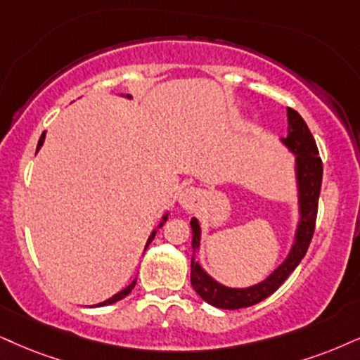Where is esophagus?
I'll list each match as a JSON object with an SVG mask.
<instances>
[{"instance_id": "esophagus-1", "label": "esophagus", "mask_w": 360, "mask_h": 360, "mask_svg": "<svg viewBox=\"0 0 360 360\" xmlns=\"http://www.w3.org/2000/svg\"><path fill=\"white\" fill-rule=\"evenodd\" d=\"M200 200H202V192L197 188H185L179 197V203L184 208H187V210H193L195 207H198Z\"/></svg>"}]
</instances>
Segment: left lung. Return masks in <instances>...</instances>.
Returning <instances> with one entry per match:
<instances>
[{
    "label": "left lung",
    "instance_id": "8db88e82",
    "mask_svg": "<svg viewBox=\"0 0 360 360\" xmlns=\"http://www.w3.org/2000/svg\"><path fill=\"white\" fill-rule=\"evenodd\" d=\"M287 136L281 139L283 145L295 155V180H297V198H299V224L295 229L294 243L285 260L269 275L265 281L245 288L227 287L224 283L212 278L197 260V250L200 248V221L197 219L190 220L192 227V275L190 281L198 295L207 304L219 309H243L250 307L272 295L278 287L285 282V278L294 272L300 260L305 257V252L312 240L314 229H316L319 195L322 185V160L319 157V150L310 133L307 123L295 110L287 108Z\"/></svg>",
    "mask_w": 360,
    "mask_h": 360
}]
</instances>
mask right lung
I'll return each instance as SVG.
<instances>
[{
    "mask_svg": "<svg viewBox=\"0 0 360 360\" xmlns=\"http://www.w3.org/2000/svg\"><path fill=\"white\" fill-rule=\"evenodd\" d=\"M127 98H131L130 95H127ZM44 136H46V131H43L41 133V136H39V141H38V146H37V153H38V150L41 148V145H43V141H44ZM167 219H168V214H165L162 217V221H160V225H158V229L160 227H163V224H165L167 221ZM155 233H157V230H153L152 233H150V237H148V240H146V245H145V250H146V247L150 245V242L153 240L155 238ZM135 283H136V281H133L130 285H127L125 288H123V290H120L118 294H115L113 297H110L108 300H105V302H100V304H96V305H91V307H103V305H110V304H115V302H118V300H122V299H125V297L130 294V292L133 290V287H135Z\"/></svg>",
    "mask_w": 360,
    "mask_h": 360,
    "instance_id": "obj_1",
    "label": "right lung"
}]
</instances>
